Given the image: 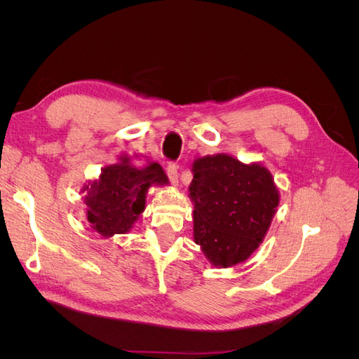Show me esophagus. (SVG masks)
<instances>
[{"label":"esophagus","mask_w":359,"mask_h":359,"mask_svg":"<svg viewBox=\"0 0 359 359\" xmlns=\"http://www.w3.org/2000/svg\"><path fill=\"white\" fill-rule=\"evenodd\" d=\"M166 173L169 177V181L173 184V186H177L178 184V166L175 165V163H169L166 168Z\"/></svg>","instance_id":"esophagus-1"}]
</instances>
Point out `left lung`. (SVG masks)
<instances>
[{
	"label": "left lung",
	"instance_id": "left-lung-1",
	"mask_svg": "<svg viewBox=\"0 0 359 359\" xmlns=\"http://www.w3.org/2000/svg\"><path fill=\"white\" fill-rule=\"evenodd\" d=\"M193 233L214 266L244 262L265 238L280 202L269 170L227 154L194 160Z\"/></svg>",
	"mask_w": 359,
	"mask_h": 359
}]
</instances>
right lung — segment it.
<instances>
[{
    "instance_id": "add662e5",
    "label": "right lung",
    "mask_w": 359,
    "mask_h": 359,
    "mask_svg": "<svg viewBox=\"0 0 359 359\" xmlns=\"http://www.w3.org/2000/svg\"><path fill=\"white\" fill-rule=\"evenodd\" d=\"M168 177L158 163L137 169L130 157L103 168L100 178L83 187L86 219L91 229L103 238L127 233L145 210V194L157 184L165 186Z\"/></svg>"
}]
</instances>
